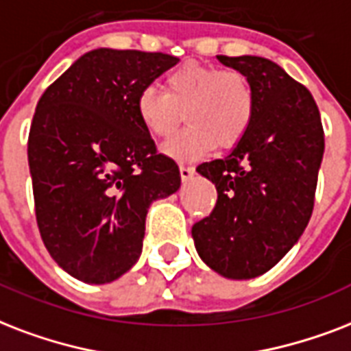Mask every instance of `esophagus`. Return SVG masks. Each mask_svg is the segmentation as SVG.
I'll list each match as a JSON object with an SVG mask.
<instances>
[{"label": "esophagus", "mask_w": 351, "mask_h": 351, "mask_svg": "<svg viewBox=\"0 0 351 351\" xmlns=\"http://www.w3.org/2000/svg\"><path fill=\"white\" fill-rule=\"evenodd\" d=\"M179 173H181V179H183V181H189V179H192V176L195 173V168L189 167V165H181V167H179Z\"/></svg>", "instance_id": "1"}]
</instances>
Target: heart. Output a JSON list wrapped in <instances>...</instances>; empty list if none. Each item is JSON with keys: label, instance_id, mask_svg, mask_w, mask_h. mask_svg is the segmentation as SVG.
Returning <instances> with one entry per match:
<instances>
[{"label": "heart", "instance_id": "heart-1", "mask_svg": "<svg viewBox=\"0 0 351 351\" xmlns=\"http://www.w3.org/2000/svg\"><path fill=\"white\" fill-rule=\"evenodd\" d=\"M135 108L143 128L156 138L168 137L181 119L189 122L165 145V154L194 161L214 145L230 148L240 143L251 126L254 91L236 69L184 64L165 78V93L148 86Z\"/></svg>", "mask_w": 351, "mask_h": 351}]
</instances>
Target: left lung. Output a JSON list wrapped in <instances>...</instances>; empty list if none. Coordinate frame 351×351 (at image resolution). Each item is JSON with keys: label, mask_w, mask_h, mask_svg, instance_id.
<instances>
[{"label": "left lung", "mask_w": 351, "mask_h": 351, "mask_svg": "<svg viewBox=\"0 0 351 351\" xmlns=\"http://www.w3.org/2000/svg\"><path fill=\"white\" fill-rule=\"evenodd\" d=\"M254 91L247 133L229 156L197 172L218 190L216 206L192 227L201 260L225 278L267 273L302 236L313 213L324 130L302 84L262 56H218Z\"/></svg>", "instance_id": "8db88e82"}]
</instances>
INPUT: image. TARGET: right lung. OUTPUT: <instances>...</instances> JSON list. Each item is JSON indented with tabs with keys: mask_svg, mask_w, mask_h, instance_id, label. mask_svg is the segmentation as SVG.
I'll return each instance as SVG.
<instances>
[{
	"mask_svg": "<svg viewBox=\"0 0 351 351\" xmlns=\"http://www.w3.org/2000/svg\"><path fill=\"white\" fill-rule=\"evenodd\" d=\"M178 62L95 49L38 100L27 148L38 229L54 262L86 284H110L135 265L148 208L181 186L135 108Z\"/></svg>",
	"mask_w": 351,
	"mask_h": 351,
	"instance_id": "1",
	"label": "right lung"
}]
</instances>
